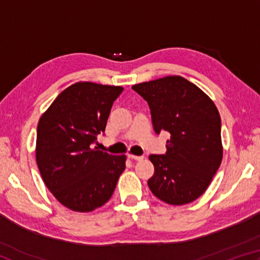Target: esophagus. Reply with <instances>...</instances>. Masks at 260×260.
<instances>
[{"mask_svg": "<svg viewBox=\"0 0 260 260\" xmlns=\"http://www.w3.org/2000/svg\"><path fill=\"white\" fill-rule=\"evenodd\" d=\"M128 157L131 158V159H134V160H142L143 159V156H136V155H132V153H129Z\"/></svg>", "mask_w": 260, "mask_h": 260, "instance_id": "obj_1", "label": "esophagus"}]
</instances>
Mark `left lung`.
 Instances as JSON below:
<instances>
[{
    "instance_id": "obj_1",
    "label": "left lung",
    "mask_w": 260,
    "mask_h": 260,
    "mask_svg": "<svg viewBox=\"0 0 260 260\" xmlns=\"http://www.w3.org/2000/svg\"><path fill=\"white\" fill-rule=\"evenodd\" d=\"M132 88L148 102L156 134H171L165 155L149 156L155 166L149 188L167 204L191 203L208 189L222 160L217 107L201 88L180 76Z\"/></svg>"
}]
</instances>
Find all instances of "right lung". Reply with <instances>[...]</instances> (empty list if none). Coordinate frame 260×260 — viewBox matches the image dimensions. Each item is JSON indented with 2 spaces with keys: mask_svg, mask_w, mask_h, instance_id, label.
Returning <instances> with one entry per match:
<instances>
[{
  "mask_svg": "<svg viewBox=\"0 0 260 260\" xmlns=\"http://www.w3.org/2000/svg\"><path fill=\"white\" fill-rule=\"evenodd\" d=\"M124 88L79 81L64 89L38 124L35 157L43 182L61 205L91 212L111 199L126 156L93 148Z\"/></svg>",
  "mask_w": 260,
  "mask_h": 260,
  "instance_id": "right-lung-1",
  "label": "right lung"
}]
</instances>
